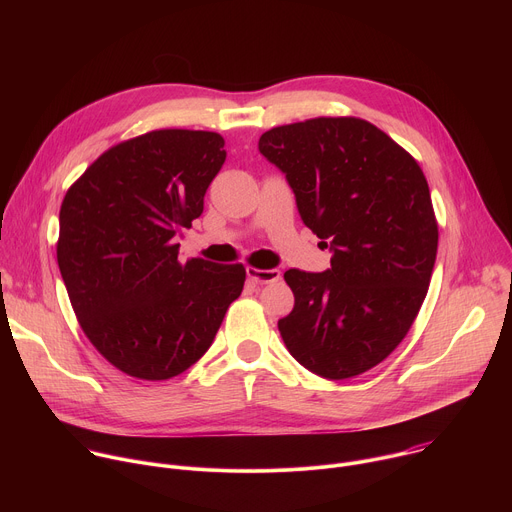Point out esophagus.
Here are the masks:
<instances>
[{
    "label": "esophagus",
    "instance_id": "34e87169",
    "mask_svg": "<svg viewBox=\"0 0 512 512\" xmlns=\"http://www.w3.org/2000/svg\"><path fill=\"white\" fill-rule=\"evenodd\" d=\"M247 277L255 283H273L281 277L277 269H259V267H247Z\"/></svg>",
    "mask_w": 512,
    "mask_h": 512
}]
</instances>
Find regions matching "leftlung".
I'll list each match as a JSON object with an SVG mask.
<instances>
[{"mask_svg": "<svg viewBox=\"0 0 512 512\" xmlns=\"http://www.w3.org/2000/svg\"><path fill=\"white\" fill-rule=\"evenodd\" d=\"M328 247L324 273L289 269L294 310L277 322L302 367L340 381L383 362L407 336L437 253V221L417 160L360 117H314L259 139Z\"/></svg>", "mask_w": 512, "mask_h": 512, "instance_id": "obj_1", "label": "left lung"}]
</instances>
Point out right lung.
Returning <instances> with one entry per match:
<instances>
[{"label":"right lung","instance_id":"right-lung-1","mask_svg":"<svg viewBox=\"0 0 512 512\" xmlns=\"http://www.w3.org/2000/svg\"><path fill=\"white\" fill-rule=\"evenodd\" d=\"M214 131L154 129L103 152L60 206L58 267L77 320L127 377L168 381L210 348L245 285L243 263H182L174 237L225 164Z\"/></svg>","mask_w":512,"mask_h":512}]
</instances>
